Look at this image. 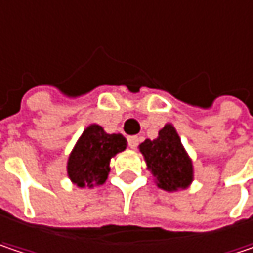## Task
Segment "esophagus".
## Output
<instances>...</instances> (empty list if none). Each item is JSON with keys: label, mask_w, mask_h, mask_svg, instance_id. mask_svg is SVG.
Listing matches in <instances>:
<instances>
[{"label": "esophagus", "mask_w": 253, "mask_h": 253, "mask_svg": "<svg viewBox=\"0 0 253 253\" xmlns=\"http://www.w3.org/2000/svg\"><path fill=\"white\" fill-rule=\"evenodd\" d=\"M138 142H139V138L136 135H132L128 138V144H129V147L132 148V150H135L136 145H138Z\"/></svg>", "instance_id": "esophagus-1"}]
</instances>
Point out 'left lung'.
Listing matches in <instances>:
<instances>
[{"mask_svg": "<svg viewBox=\"0 0 253 253\" xmlns=\"http://www.w3.org/2000/svg\"><path fill=\"white\" fill-rule=\"evenodd\" d=\"M138 148L160 189L172 193L191 186L194 166L172 124L167 122L155 139H145Z\"/></svg>", "mask_w": 253, "mask_h": 253, "instance_id": "left-lung-1", "label": "left lung"}]
</instances>
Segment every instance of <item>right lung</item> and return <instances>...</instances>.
I'll list each match as a JSON object with an SVG mask.
<instances>
[{"mask_svg": "<svg viewBox=\"0 0 253 253\" xmlns=\"http://www.w3.org/2000/svg\"><path fill=\"white\" fill-rule=\"evenodd\" d=\"M126 147L124 135L108 134L98 124L87 125L69 154L67 177L81 189L102 186L111 171V160Z\"/></svg>", "mask_w": 253, "mask_h": 253, "instance_id": "obj_1", "label": "right lung"}]
</instances>
